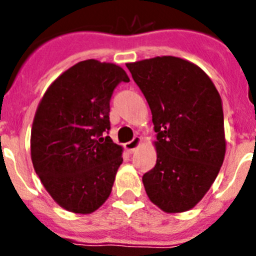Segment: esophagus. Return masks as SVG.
<instances>
[{"label":"esophagus","mask_w":256,"mask_h":256,"mask_svg":"<svg viewBox=\"0 0 256 256\" xmlns=\"http://www.w3.org/2000/svg\"><path fill=\"white\" fill-rule=\"evenodd\" d=\"M140 142H141V138L136 136V138H134L132 140L128 141V142L125 144V148L128 150V151L130 152V154H132V152L136 150V147H138V144H140Z\"/></svg>","instance_id":"1"}]
</instances>
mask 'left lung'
Here are the masks:
<instances>
[{
  "label": "left lung",
  "mask_w": 256,
  "mask_h": 256,
  "mask_svg": "<svg viewBox=\"0 0 256 256\" xmlns=\"http://www.w3.org/2000/svg\"><path fill=\"white\" fill-rule=\"evenodd\" d=\"M152 114L157 161L142 182L167 213L193 208L223 164L224 115L218 90L200 66L176 56L126 64Z\"/></svg>",
  "instance_id": "8db88e82"
}]
</instances>
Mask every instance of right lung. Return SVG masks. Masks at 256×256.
<instances>
[{
	"instance_id": "1",
	"label": "right lung",
	"mask_w": 256,
	"mask_h": 256,
	"mask_svg": "<svg viewBox=\"0 0 256 256\" xmlns=\"http://www.w3.org/2000/svg\"><path fill=\"white\" fill-rule=\"evenodd\" d=\"M121 82H130L122 68L89 59L64 72L40 100L30 136L33 167L66 210L92 213L112 193L122 147L105 134Z\"/></svg>"
}]
</instances>
